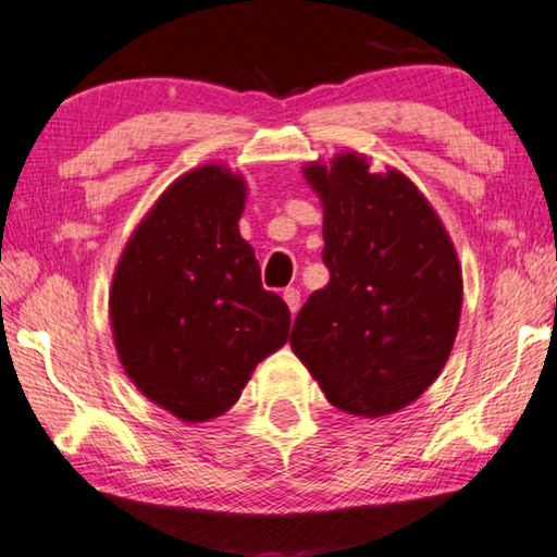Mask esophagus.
<instances>
[{"label":"esophagus","mask_w":557,"mask_h":557,"mask_svg":"<svg viewBox=\"0 0 557 557\" xmlns=\"http://www.w3.org/2000/svg\"><path fill=\"white\" fill-rule=\"evenodd\" d=\"M283 298L287 302V308H290V313L295 315L300 310V290L298 287H287V290L283 293Z\"/></svg>","instance_id":"1"}]
</instances>
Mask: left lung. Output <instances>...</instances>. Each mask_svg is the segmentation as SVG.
I'll return each mask as SVG.
<instances>
[{"mask_svg": "<svg viewBox=\"0 0 557 557\" xmlns=\"http://www.w3.org/2000/svg\"><path fill=\"white\" fill-rule=\"evenodd\" d=\"M323 201L329 285L295 318L290 346L331 405L380 418L418 399L446 364L461 267L441 219L397 170L346 152L308 165Z\"/></svg>", "mask_w": 557, "mask_h": 557, "instance_id": "obj_1", "label": "left lung"}]
</instances>
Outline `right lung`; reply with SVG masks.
<instances>
[{
    "label": "right lung",
    "mask_w": 557,
    "mask_h": 557,
    "mask_svg": "<svg viewBox=\"0 0 557 557\" xmlns=\"http://www.w3.org/2000/svg\"><path fill=\"white\" fill-rule=\"evenodd\" d=\"M244 181L221 165L177 177L137 226L114 272L111 331L124 372L152 403L203 422L239 399L290 333L239 236Z\"/></svg>",
    "instance_id": "1"
}]
</instances>
